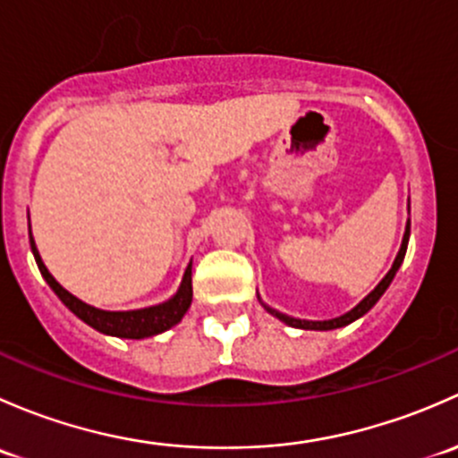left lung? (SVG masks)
I'll return each instance as SVG.
<instances>
[{
	"label": "left lung",
	"mask_w": 458,
	"mask_h": 458,
	"mask_svg": "<svg viewBox=\"0 0 458 458\" xmlns=\"http://www.w3.org/2000/svg\"><path fill=\"white\" fill-rule=\"evenodd\" d=\"M408 209H410V205H408ZM408 240H410V218H408V223H405V233H403V240H402V249H399L397 258H394L393 267H390V271L386 273L384 280H381L379 284H377L375 289H372L370 293L366 295V298L361 300L360 304L355 306V309H351V310H348V313L339 315V318L324 319V322H313V319H298V318H291V315L280 313V310L271 309V306H267V304H264V301L260 300V295H258V300H260V304L264 306V309H267V313H271L273 318H277V319H280V322H284L286 327L301 328V331H333V328L348 327V324H352V322H355V319H360L361 315L369 313L372 306H375L377 301H379L381 295L386 293V289H388L390 282H393L394 273H397L399 267H402V262H403V258H405V249H408Z\"/></svg>",
	"instance_id": "8db88e82"
}]
</instances>
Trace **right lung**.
<instances>
[{
  "mask_svg": "<svg viewBox=\"0 0 458 458\" xmlns=\"http://www.w3.org/2000/svg\"><path fill=\"white\" fill-rule=\"evenodd\" d=\"M28 220H30V216H28ZM30 249L41 276H44V280L48 282L50 289L55 291L56 298L64 301V304L68 306V309L72 310L81 322H86L88 327H92L94 331L103 335H112V337H121V339L154 337V335L165 333L172 327H176V324L185 318L187 309L191 306V295H194V291H191V262L187 264L181 286H178V291L169 300L160 301V304H154V306H145V309H134V310H103V309H97V306L86 304V301H81L79 298H74L72 293H68V291L55 280L53 273L46 268L39 251H37V244L35 240H32V231H30Z\"/></svg>",
  "mask_w": 458,
  "mask_h": 458,
  "instance_id": "obj_1",
  "label": "right lung"
}]
</instances>
